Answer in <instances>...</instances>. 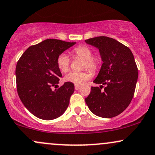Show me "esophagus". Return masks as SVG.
<instances>
[{
	"label": "esophagus",
	"mask_w": 155,
	"mask_h": 155,
	"mask_svg": "<svg viewBox=\"0 0 155 155\" xmlns=\"http://www.w3.org/2000/svg\"><path fill=\"white\" fill-rule=\"evenodd\" d=\"M80 88H81V86L80 85H75V89L76 90H78V89H79Z\"/></svg>",
	"instance_id": "34e87169"
}]
</instances>
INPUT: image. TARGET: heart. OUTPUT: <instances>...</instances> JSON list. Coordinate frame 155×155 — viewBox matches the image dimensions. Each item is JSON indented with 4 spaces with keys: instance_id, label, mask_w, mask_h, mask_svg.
<instances>
[{
    "instance_id": "heart-1",
    "label": "heart",
    "mask_w": 155,
    "mask_h": 155,
    "mask_svg": "<svg viewBox=\"0 0 155 155\" xmlns=\"http://www.w3.org/2000/svg\"><path fill=\"white\" fill-rule=\"evenodd\" d=\"M74 55L84 60L83 68H87L89 71L95 73L97 71L101 66V60L100 57L93 55V51L90 48L86 45H79L73 50ZM71 59L66 53L60 54L57 58V65L61 72L66 73L69 70ZM90 78V74L87 71L76 72L72 71L64 77V80L67 82L73 83L74 84H82L84 81Z\"/></svg>"
}]
</instances>
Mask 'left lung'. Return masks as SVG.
<instances>
[{
	"instance_id": "obj_1",
	"label": "left lung",
	"mask_w": 155,
	"mask_h": 155,
	"mask_svg": "<svg viewBox=\"0 0 155 155\" xmlns=\"http://www.w3.org/2000/svg\"><path fill=\"white\" fill-rule=\"evenodd\" d=\"M85 42L98 48L103 61L93 81L102 85L92 87L85 102L94 115L113 118L126 109L134 95L138 68L134 55L127 46L110 37H96Z\"/></svg>"
}]
</instances>
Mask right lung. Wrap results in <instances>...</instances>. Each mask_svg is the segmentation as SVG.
<instances>
[{
  "label": "right lung",
  "mask_w": 155,
  "mask_h": 155,
  "mask_svg": "<svg viewBox=\"0 0 155 155\" xmlns=\"http://www.w3.org/2000/svg\"><path fill=\"white\" fill-rule=\"evenodd\" d=\"M48 39L28 48L16 67V89L22 103L37 118L53 120L61 116L69 105L74 84L66 82L57 88L62 77L57 65L60 54L75 45Z\"/></svg>",
  "instance_id": "right-lung-1"
}]
</instances>
